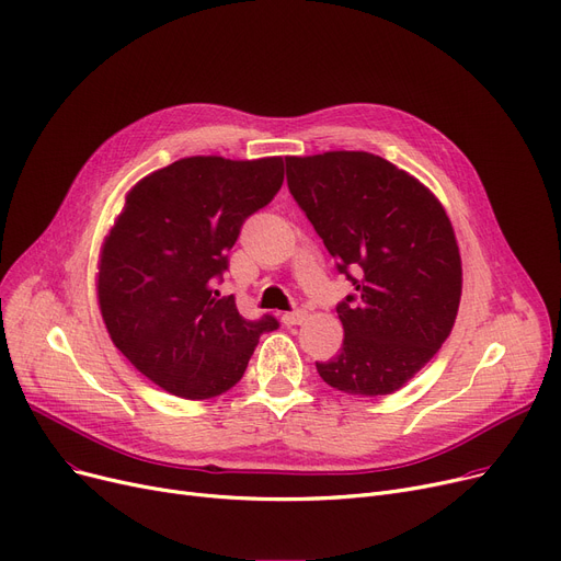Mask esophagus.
Masks as SVG:
<instances>
[{"label": "esophagus", "instance_id": "obj_1", "mask_svg": "<svg viewBox=\"0 0 561 561\" xmlns=\"http://www.w3.org/2000/svg\"><path fill=\"white\" fill-rule=\"evenodd\" d=\"M307 321V311L305 309H296V311H286L282 313V323L284 325H302Z\"/></svg>", "mask_w": 561, "mask_h": 561}]
</instances>
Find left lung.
Here are the masks:
<instances>
[{
	"mask_svg": "<svg viewBox=\"0 0 561 561\" xmlns=\"http://www.w3.org/2000/svg\"><path fill=\"white\" fill-rule=\"evenodd\" d=\"M286 181L355 286L336 307L344 344L316 371L353 397L397 392L440 351L460 305V252L443 204L367 151L288 156Z\"/></svg>",
	"mask_w": 561,
	"mask_h": 561,
	"instance_id": "8db88e82",
	"label": "left lung"
}]
</instances>
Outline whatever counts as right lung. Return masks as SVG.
Masks as SVG:
<instances>
[{"mask_svg":"<svg viewBox=\"0 0 561 561\" xmlns=\"http://www.w3.org/2000/svg\"><path fill=\"white\" fill-rule=\"evenodd\" d=\"M284 160L181 158L144 176L110 227L95 294L114 346L164 392L204 401L225 394L248 369L273 316L242 319L220 298L242 222L271 204Z\"/></svg>","mask_w":561,"mask_h":561,"instance_id":"right-lung-1","label":"right lung"}]
</instances>
